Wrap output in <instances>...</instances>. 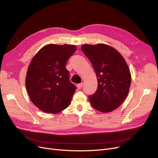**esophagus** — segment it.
Masks as SVG:
<instances>
[{
    "label": "esophagus",
    "mask_w": 158,
    "mask_h": 158,
    "mask_svg": "<svg viewBox=\"0 0 158 158\" xmlns=\"http://www.w3.org/2000/svg\"><path fill=\"white\" fill-rule=\"evenodd\" d=\"M82 86H83V83H80V84H78L77 85V87H78V89H81Z\"/></svg>",
    "instance_id": "esophagus-1"
}]
</instances>
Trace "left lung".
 I'll return each instance as SVG.
<instances>
[{"instance_id": "1", "label": "left lung", "mask_w": 158, "mask_h": 158, "mask_svg": "<svg viewBox=\"0 0 158 158\" xmlns=\"http://www.w3.org/2000/svg\"><path fill=\"white\" fill-rule=\"evenodd\" d=\"M81 50L91 61L98 80L96 91L89 96L96 110L109 112L117 109L128 95L131 72L125 59L107 44H84Z\"/></svg>"}]
</instances>
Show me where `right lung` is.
Here are the masks:
<instances>
[{
  "mask_svg": "<svg viewBox=\"0 0 158 158\" xmlns=\"http://www.w3.org/2000/svg\"><path fill=\"white\" fill-rule=\"evenodd\" d=\"M76 50L74 45L51 44L33 58L26 87L31 102L41 110L56 114L69 106L76 86L71 83L65 65Z\"/></svg>",
  "mask_w": 158,
  "mask_h": 158,
  "instance_id": "1",
  "label": "right lung"
}]
</instances>
